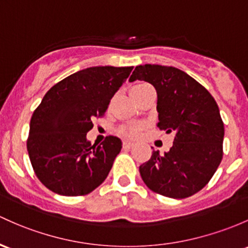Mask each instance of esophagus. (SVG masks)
<instances>
[{
  "label": "esophagus",
  "mask_w": 248,
  "mask_h": 248,
  "mask_svg": "<svg viewBox=\"0 0 248 248\" xmlns=\"http://www.w3.org/2000/svg\"><path fill=\"white\" fill-rule=\"evenodd\" d=\"M134 144L130 142H123V149H131Z\"/></svg>",
  "instance_id": "1"
}]
</instances>
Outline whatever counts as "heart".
<instances>
[{
	"label": "heart",
	"instance_id": "obj_1",
	"mask_svg": "<svg viewBox=\"0 0 248 248\" xmlns=\"http://www.w3.org/2000/svg\"><path fill=\"white\" fill-rule=\"evenodd\" d=\"M143 85H145V84L136 85L134 89L131 90V92L135 91V90L138 89V87L143 86ZM142 129L143 127L140 126V125H129V126H121L118 130H117V134L121 136V137L127 138V140H135V138H137L138 136H140Z\"/></svg>",
	"mask_w": 248,
	"mask_h": 248
}]
</instances>
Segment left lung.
Returning a JSON list of instances; mask_svg holds the SVG:
<instances>
[{"label":"left lung","instance_id":"1","mask_svg":"<svg viewBox=\"0 0 248 248\" xmlns=\"http://www.w3.org/2000/svg\"><path fill=\"white\" fill-rule=\"evenodd\" d=\"M135 80L155 87L157 125L175 134L168 153L154 151L140 167L142 180L159 195L189 198L209 182L222 159L225 127L219 106L200 82L171 66H137L130 77Z\"/></svg>","mask_w":248,"mask_h":248}]
</instances>
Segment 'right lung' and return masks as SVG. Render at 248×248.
Segmentation results:
<instances>
[{"label":"right lung","instance_id":"right-lung-1","mask_svg":"<svg viewBox=\"0 0 248 248\" xmlns=\"http://www.w3.org/2000/svg\"><path fill=\"white\" fill-rule=\"evenodd\" d=\"M132 68H86L66 77L45 94L31 116L27 140L31 167L45 187L60 195L81 196L105 181L122 140L108 136L92 145L86 134L93 119L105 114Z\"/></svg>","mask_w":248,"mask_h":248}]
</instances>
